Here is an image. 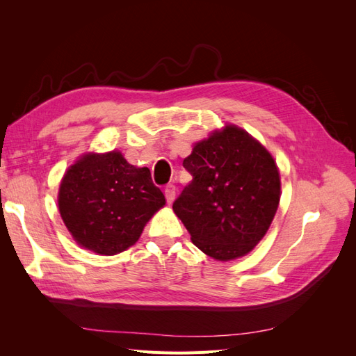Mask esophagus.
Masks as SVG:
<instances>
[{
  "instance_id": "obj_1",
  "label": "esophagus",
  "mask_w": 356,
  "mask_h": 356,
  "mask_svg": "<svg viewBox=\"0 0 356 356\" xmlns=\"http://www.w3.org/2000/svg\"><path fill=\"white\" fill-rule=\"evenodd\" d=\"M165 196H166L168 203L174 202V199H175V186L174 184H168L165 187Z\"/></svg>"
}]
</instances>
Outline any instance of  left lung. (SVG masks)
Segmentation results:
<instances>
[{
	"mask_svg": "<svg viewBox=\"0 0 356 356\" xmlns=\"http://www.w3.org/2000/svg\"><path fill=\"white\" fill-rule=\"evenodd\" d=\"M193 179L172 204L200 251L220 261L250 252L270 227L281 199L275 160L252 136L225 126L193 148Z\"/></svg>",
	"mask_w": 356,
	"mask_h": 356,
	"instance_id": "8db88e82",
	"label": "left lung"
}]
</instances>
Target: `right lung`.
I'll use <instances>...</instances> for the list:
<instances>
[{
	"mask_svg": "<svg viewBox=\"0 0 356 356\" xmlns=\"http://www.w3.org/2000/svg\"><path fill=\"white\" fill-rule=\"evenodd\" d=\"M59 212L79 245L101 255L132 246L145 222L165 204L148 168L117 152L88 154L72 165L59 188Z\"/></svg>",
	"mask_w": 356,
	"mask_h": 356,
	"instance_id": "1",
	"label": "right lung"
}]
</instances>
